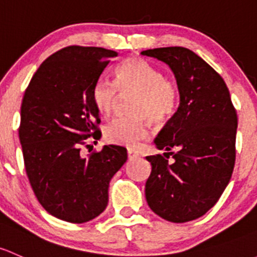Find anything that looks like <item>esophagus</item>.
I'll return each instance as SVG.
<instances>
[{"instance_id": "1", "label": "esophagus", "mask_w": 257, "mask_h": 257, "mask_svg": "<svg viewBox=\"0 0 257 257\" xmlns=\"http://www.w3.org/2000/svg\"><path fill=\"white\" fill-rule=\"evenodd\" d=\"M139 156H140V154L138 153V151H134V150H131V149L128 150V158H129V160H133V159L139 158Z\"/></svg>"}]
</instances>
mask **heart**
Returning <instances> with one entry per match:
<instances>
[{"mask_svg":"<svg viewBox=\"0 0 257 257\" xmlns=\"http://www.w3.org/2000/svg\"><path fill=\"white\" fill-rule=\"evenodd\" d=\"M129 92H134L129 103L133 114L110 121L104 129V138L110 144L134 149L149 136V120L163 124L172 117L178 103V88L144 59L129 58L118 65L115 83L104 77L94 81L91 97L97 109L108 115L119 93Z\"/></svg>","mask_w":257,"mask_h":257,"instance_id":"1","label":"heart"}]
</instances>
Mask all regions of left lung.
<instances>
[{"label": "left lung", "instance_id": "1", "mask_svg": "<svg viewBox=\"0 0 257 257\" xmlns=\"http://www.w3.org/2000/svg\"><path fill=\"white\" fill-rule=\"evenodd\" d=\"M142 55L169 65L180 93L177 110L154 140L166 153L147 156L151 164L145 183L147 202L165 220H194L217 203L230 181L236 110L220 75L192 50L156 48Z\"/></svg>", "mask_w": 257, "mask_h": 257}]
</instances>
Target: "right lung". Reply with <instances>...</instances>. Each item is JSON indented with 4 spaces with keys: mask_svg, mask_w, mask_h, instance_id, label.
Returning <instances> with one entry per match:
<instances>
[{
    "mask_svg": "<svg viewBox=\"0 0 257 257\" xmlns=\"http://www.w3.org/2000/svg\"><path fill=\"white\" fill-rule=\"evenodd\" d=\"M115 56L96 47L56 51L37 70L22 101L27 176L43 208L61 220L80 224L98 217L107 207L109 181L128 159L117 145L87 156L80 151L87 138H101L91 90Z\"/></svg>",
    "mask_w": 257,
    "mask_h": 257,
    "instance_id": "obj_1",
    "label": "right lung"
}]
</instances>
